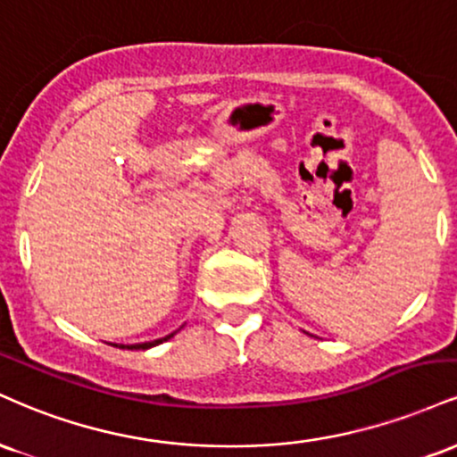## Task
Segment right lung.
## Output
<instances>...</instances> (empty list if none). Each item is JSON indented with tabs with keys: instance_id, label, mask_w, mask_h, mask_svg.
Wrapping results in <instances>:
<instances>
[{
	"instance_id": "1",
	"label": "right lung",
	"mask_w": 457,
	"mask_h": 457,
	"mask_svg": "<svg viewBox=\"0 0 457 457\" xmlns=\"http://www.w3.org/2000/svg\"><path fill=\"white\" fill-rule=\"evenodd\" d=\"M173 336L175 334H170V336H166V337H160V340H154V342H143V345H121L120 348H130V351H145V348H152V346L162 345V342L170 340V337H173Z\"/></svg>"
}]
</instances>
